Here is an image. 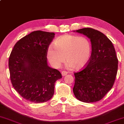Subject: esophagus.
Instances as JSON below:
<instances>
[{
  "label": "esophagus",
  "mask_w": 124,
  "mask_h": 124,
  "mask_svg": "<svg viewBox=\"0 0 124 124\" xmlns=\"http://www.w3.org/2000/svg\"><path fill=\"white\" fill-rule=\"evenodd\" d=\"M61 73H62V76H65L68 74V72H66V71H62V72H61Z\"/></svg>",
  "instance_id": "esophagus-1"
}]
</instances>
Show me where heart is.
<instances>
[{
    "label": "heart",
    "instance_id": "heart-1",
    "mask_svg": "<svg viewBox=\"0 0 124 124\" xmlns=\"http://www.w3.org/2000/svg\"><path fill=\"white\" fill-rule=\"evenodd\" d=\"M92 53V46L87 38L83 37L66 34L58 37L54 46L48 48L46 57L51 66L60 68L66 61L67 68H74L79 70L83 68L89 62Z\"/></svg>",
    "mask_w": 124,
    "mask_h": 124
}]
</instances>
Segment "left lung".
<instances>
[{"mask_svg":"<svg viewBox=\"0 0 124 124\" xmlns=\"http://www.w3.org/2000/svg\"><path fill=\"white\" fill-rule=\"evenodd\" d=\"M74 32L90 39L92 55L87 66L75 73L73 93L84 103L98 101L111 89L116 80L118 63L116 50L111 41L100 31L84 28Z\"/></svg>","mask_w":124,"mask_h":124,"instance_id":"1","label":"left lung"}]
</instances>
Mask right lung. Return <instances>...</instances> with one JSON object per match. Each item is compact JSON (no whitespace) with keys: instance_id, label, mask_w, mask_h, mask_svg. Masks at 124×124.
<instances>
[{"instance_id":"add662e5","label":"right lung","mask_w":124,"mask_h":124,"mask_svg":"<svg viewBox=\"0 0 124 124\" xmlns=\"http://www.w3.org/2000/svg\"><path fill=\"white\" fill-rule=\"evenodd\" d=\"M55 33L35 31L16 42L8 68L12 85L21 97L32 103L49 100L55 83L62 78L59 71L48 65L46 54Z\"/></svg>"}]
</instances>
